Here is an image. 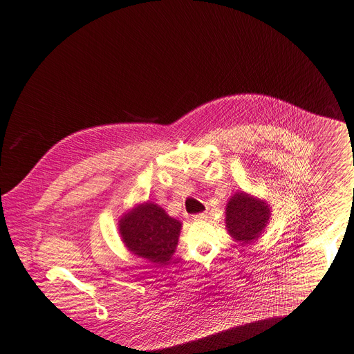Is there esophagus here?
<instances>
[{
  "label": "esophagus",
  "mask_w": 354,
  "mask_h": 354,
  "mask_svg": "<svg viewBox=\"0 0 354 354\" xmlns=\"http://www.w3.org/2000/svg\"><path fill=\"white\" fill-rule=\"evenodd\" d=\"M207 218V215L206 214H196V215H194V221H205Z\"/></svg>",
  "instance_id": "1"
}]
</instances>
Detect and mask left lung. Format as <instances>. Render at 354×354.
<instances>
[{
    "label": "left lung",
    "mask_w": 354,
    "mask_h": 354,
    "mask_svg": "<svg viewBox=\"0 0 354 354\" xmlns=\"http://www.w3.org/2000/svg\"><path fill=\"white\" fill-rule=\"evenodd\" d=\"M270 216L269 206L249 196L248 194H234L226 207V227L232 236L249 243L259 238Z\"/></svg>",
    "instance_id": "1"
}]
</instances>
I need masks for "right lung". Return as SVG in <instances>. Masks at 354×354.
<instances>
[{
    "instance_id": "right-lung-1",
    "label": "right lung",
    "mask_w": 354,
    "mask_h": 354,
    "mask_svg": "<svg viewBox=\"0 0 354 354\" xmlns=\"http://www.w3.org/2000/svg\"><path fill=\"white\" fill-rule=\"evenodd\" d=\"M180 226L158 205L145 203L121 219L120 232L132 253L152 263H165L175 252Z\"/></svg>"
}]
</instances>
